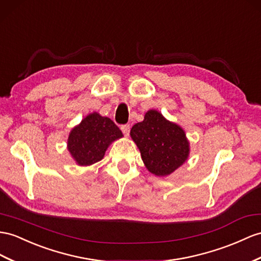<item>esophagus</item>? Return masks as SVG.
<instances>
[{
	"label": "esophagus",
	"mask_w": 261,
	"mask_h": 261,
	"mask_svg": "<svg viewBox=\"0 0 261 261\" xmlns=\"http://www.w3.org/2000/svg\"><path fill=\"white\" fill-rule=\"evenodd\" d=\"M121 131L123 132V135H124L125 137H128L129 133H130V125H129V124H123V125H121Z\"/></svg>",
	"instance_id": "obj_1"
}]
</instances>
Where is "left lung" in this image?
<instances>
[{"mask_svg": "<svg viewBox=\"0 0 261 261\" xmlns=\"http://www.w3.org/2000/svg\"><path fill=\"white\" fill-rule=\"evenodd\" d=\"M130 135L146 169L158 176L171 174L189 156V141L183 129L155 110L146 112L143 121L132 126Z\"/></svg>", "mask_w": 261, "mask_h": 261, "instance_id": "left-lung-1", "label": "left lung"}]
</instances>
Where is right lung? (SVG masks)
I'll list each match as a JSON object with an SVG mask.
<instances>
[{"label": "right lung", "mask_w": 261, "mask_h": 261, "mask_svg": "<svg viewBox=\"0 0 261 261\" xmlns=\"http://www.w3.org/2000/svg\"><path fill=\"white\" fill-rule=\"evenodd\" d=\"M121 137V130L111 119L93 112L71 130L68 150L79 165H91L99 162L108 145Z\"/></svg>", "instance_id": "1"}]
</instances>
